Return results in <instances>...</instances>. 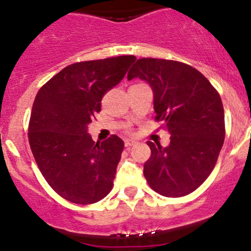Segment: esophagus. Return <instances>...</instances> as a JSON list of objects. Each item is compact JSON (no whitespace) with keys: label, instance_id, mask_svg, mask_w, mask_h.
<instances>
[{"label":"esophagus","instance_id":"obj_1","mask_svg":"<svg viewBox=\"0 0 251 251\" xmlns=\"http://www.w3.org/2000/svg\"><path fill=\"white\" fill-rule=\"evenodd\" d=\"M137 144V142H134V140H128V139H125V146L126 148H131V146H133Z\"/></svg>","mask_w":251,"mask_h":251}]
</instances>
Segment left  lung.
Returning <instances> with one entry per match:
<instances>
[{
    "label": "left lung",
    "instance_id": "1",
    "mask_svg": "<svg viewBox=\"0 0 251 251\" xmlns=\"http://www.w3.org/2000/svg\"><path fill=\"white\" fill-rule=\"evenodd\" d=\"M145 80L153 89L155 122L171 133L168 148L148 142L151 157L144 176L165 197H183L200 188L217 163L226 137L221 97L201 72L174 60L143 57L127 79Z\"/></svg>",
    "mask_w": 251,
    "mask_h": 251
}]
</instances>
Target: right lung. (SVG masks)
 <instances>
[{
	"label": "right lung",
	"instance_id": "obj_1",
	"mask_svg": "<svg viewBox=\"0 0 251 251\" xmlns=\"http://www.w3.org/2000/svg\"><path fill=\"white\" fill-rule=\"evenodd\" d=\"M134 61L123 55L73 63L37 92L28 126L31 152L50 188L72 203H97L113 188L124 142L112 134L94 143L87 126Z\"/></svg>",
	"mask_w": 251,
	"mask_h": 251
}]
</instances>
